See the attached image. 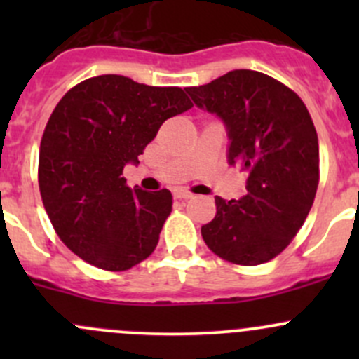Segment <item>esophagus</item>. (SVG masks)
<instances>
[{
    "mask_svg": "<svg viewBox=\"0 0 359 359\" xmlns=\"http://www.w3.org/2000/svg\"><path fill=\"white\" fill-rule=\"evenodd\" d=\"M173 196H175L177 200H189V198H193V193L187 189H175L173 191Z\"/></svg>",
    "mask_w": 359,
    "mask_h": 359,
    "instance_id": "34e87169",
    "label": "esophagus"
}]
</instances>
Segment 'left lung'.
<instances>
[{
  "mask_svg": "<svg viewBox=\"0 0 359 359\" xmlns=\"http://www.w3.org/2000/svg\"><path fill=\"white\" fill-rule=\"evenodd\" d=\"M187 93L226 123L229 163L248 175L241 200L215 198L217 213L201 227L203 240L231 264L267 262L290 245L316 196L320 147L309 111L287 85L250 69L189 86Z\"/></svg>",
  "mask_w": 359,
  "mask_h": 359,
  "instance_id": "left-lung-1",
  "label": "left lung"
}]
</instances>
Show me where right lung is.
Returning <instances> with one entry per match:
<instances>
[{"mask_svg": "<svg viewBox=\"0 0 359 359\" xmlns=\"http://www.w3.org/2000/svg\"><path fill=\"white\" fill-rule=\"evenodd\" d=\"M193 107L179 86H147L118 74L88 78L60 99L39 146L38 184L62 243L92 266L126 271L156 248L172 212L168 189H130L163 121Z\"/></svg>", "mask_w": 359, "mask_h": 359, "instance_id": "right-lung-1", "label": "right lung"}]
</instances>
